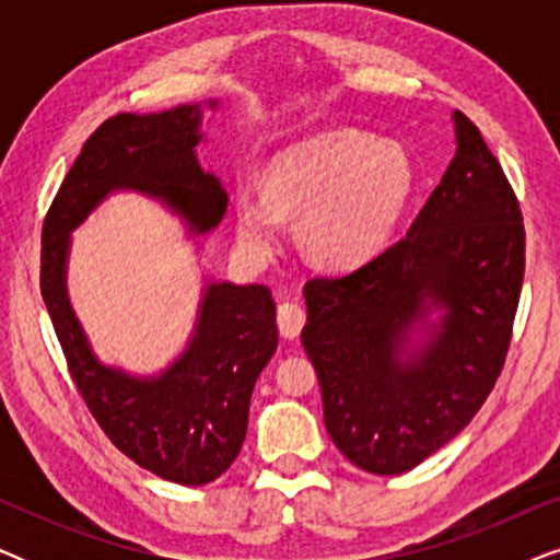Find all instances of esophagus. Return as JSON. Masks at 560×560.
Masks as SVG:
<instances>
[{
    "label": "esophagus",
    "mask_w": 560,
    "mask_h": 560,
    "mask_svg": "<svg viewBox=\"0 0 560 560\" xmlns=\"http://www.w3.org/2000/svg\"><path fill=\"white\" fill-rule=\"evenodd\" d=\"M305 324V311L298 303H282L278 308V328L282 339H298Z\"/></svg>",
    "instance_id": "1"
}]
</instances>
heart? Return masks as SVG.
Returning <instances> with one entry per match:
<instances>
[{
	"label": "heart",
	"instance_id": "b5f03b06",
	"mask_svg": "<svg viewBox=\"0 0 560 560\" xmlns=\"http://www.w3.org/2000/svg\"><path fill=\"white\" fill-rule=\"evenodd\" d=\"M410 188V160L397 144L354 129L320 132L272 160L267 194L236 190L240 236L267 252L280 236V217H301L298 242L313 262L354 267L385 244Z\"/></svg>",
	"mask_w": 560,
	"mask_h": 560
}]
</instances>
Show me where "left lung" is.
<instances>
[{"mask_svg":"<svg viewBox=\"0 0 560 560\" xmlns=\"http://www.w3.org/2000/svg\"><path fill=\"white\" fill-rule=\"evenodd\" d=\"M451 121L456 155L408 234L303 290L301 341L326 431L351 464L382 477L416 469L471 423L502 374L523 290L515 190L477 125L462 112ZM431 304L444 308L442 326L408 352Z\"/></svg>","mask_w":560,"mask_h":560,"instance_id":"1","label":"left lung"}]
</instances>
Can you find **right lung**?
Returning a JSON list of instances; mask_svg holds the SVG:
<instances>
[{"label": "right lung", "instance_id": "add662e5", "mask_svg": "<svg viewBox=\"0 0 560 560\" xmlns=\"http://www.w3.org/2000/svg\"><path fill=\"white\" fill-rule=\"evenodd\" d=\"M217 106V102H211ZM198 106L117 114L83 144L43 221L40 290L68 372L91 416L121 454L175 485L219 479L240 456L249 397L278 349L275 301L265 285L211 282L190 347L171 370L137 380L98 364L66 295L68 234L109 190L135 188L209 232L229 198L196 160Z\"/></svg>", "mask_w": 560, "mask_h": 560}]
</instances>
